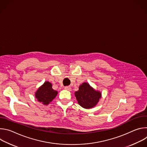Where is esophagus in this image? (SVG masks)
Returning <instances> with one entry per match:
<instances>
[{
    "instance_id": "34e87169",
    "label": "esophagus",
    "mask_w": 147,
    "mask_h": 147,
    "mask_svg": "<svg viewBox=\"0 0 147 147\" xmlns=\"http://www.w3.org/2000/svg\"><path fill=\"white\" fill-rule=\"evenodd\" d=\"M65 89L66 90H68V91H70L71 90V87L70 86H67V87H65Z\"/></svg>"
}]
</instances>
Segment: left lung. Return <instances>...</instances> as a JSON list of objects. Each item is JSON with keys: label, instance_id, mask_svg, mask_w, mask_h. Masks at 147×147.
<instances>
[{"label": "left lung", "instance_id": "obj_1", "mask_svg": "<svg viewBox=\"0 0 147 147\" xmlns=\"http://www.w3.org/2000/svg\"><path fill=\"white\" fill-rule=\"evenodd\" d=\"M74 95L78 104L85 109L94 107L101 98V93L95 91L87 82L80 85L78 91L75 92Z\"/></svg>", "mask_w": 147, "mask_h": 147}]
</instances>
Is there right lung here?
Instances as JSON below:
<instances>
[{"label": "right lung", "mask_w": 147, "mask_h": 147, "mask_svg": "<svg viewBox=\"0 0 147 147\" xmlns=\"http://www.w3.org/2000/svg\"><path fill=\"white\" fill-rule=\"evenodd\" d=\"M57 91L52 88V85L49 81H46L35 92V98L42 104L47 105L56 96Z\"/></svg>", "instance_id": "right-lung-1"}]
</instances>
